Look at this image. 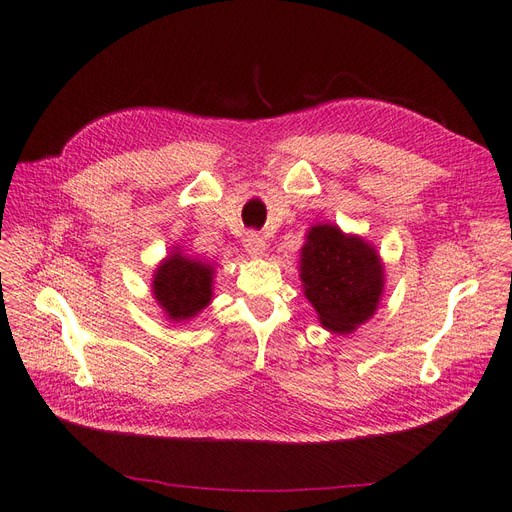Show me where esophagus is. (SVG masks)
Segmentation results:
<instances>
[{"mask_svg": "<svg viewBox=\"0 0 512 512\" xmlns=\"http://www.w3.org/2000/svg\"><path fill=\"white\" fill-rule=\"evenodd\" d=\"M243 248L250 256H262L264 250H267V241H264L260 235L256 233H248V237L243 239Z\"/></svg>", "mask_w": 512, "mask_h": 512, "instance_id": "esophagus-1", "label": "esophagus"}]
</instances>
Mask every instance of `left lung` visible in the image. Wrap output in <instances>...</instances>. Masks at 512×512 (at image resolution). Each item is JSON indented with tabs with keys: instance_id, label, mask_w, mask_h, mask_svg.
<instances>
[{
	"instance_id": "left-lung-1",
	"label": "left lung",
	"mask_w": 512,
	"mask_h": 512,
	"mask_svg": "<svg viewBox=\"0 0 512 512\" xmlns=\"http://www.w3.org/2000/svg\"><path fill=\"white\" fill-rule=\"evenodd\" d=\"M301 279L305 296L332 332H351L379 305L383 267L379 254L339 226H313L303 245Z\"/></svg>"
}]
</instances>
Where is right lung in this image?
<instances>
[{"instance_id": "right-lung-1", "label": "right lung", "mask_w": 512, "mask_h": 512, "mask_svg": "<svg viewBox=\"0 0 512 512\" xmlns=\"http://www.w3.org/2000/svg\"><path fill=\"white\" fill-rule=\"evenodd\" d=\"M211 264L197 262L182 254L169 256L156 269L152 290L169 320L182 322L197 315L211 301Z\"/></svg>"}]
</instances>
